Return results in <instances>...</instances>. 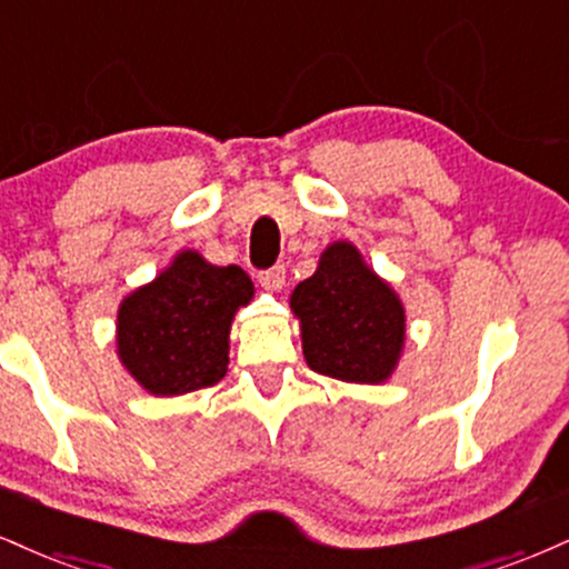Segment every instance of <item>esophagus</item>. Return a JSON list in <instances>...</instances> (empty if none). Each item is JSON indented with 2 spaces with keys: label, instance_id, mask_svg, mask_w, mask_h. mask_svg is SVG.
<instances>
[{
  "label": "esophagus",
  "instance_id": "34e87169",
  "mask_svg": "<svg viewBox=\"0 0 569 569\" xmlns=\"http://www.w3.org/2000/svg\"><path fill=\"white\" fill-rule=\"evenodd\" d=\"M259 283L264 286L267 291H280L286 283V267L283 264H272L270 270L259 272Z\"/></svg>",
  "mask_w": 569,
  "mask_h": 569
}]
</instances>
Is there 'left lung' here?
Instances as JSON below:
<instances>
[{"label": "left lung", "instance_id": "obj_1", "mask_svg": "<svg viewBox=\"0 0 569 569\" xmlns=\"http://www.w3.org/2000/svg\"><path fill=\"white\" fill-rule=\"evenodd\" d=\"M291 310L315 373L352 385H381L392 376L406 345V310L352 243L328 246L315 276L293 289Z\"/></svg>", "mask_w": 569, "mask_h": 569}]
</instances>
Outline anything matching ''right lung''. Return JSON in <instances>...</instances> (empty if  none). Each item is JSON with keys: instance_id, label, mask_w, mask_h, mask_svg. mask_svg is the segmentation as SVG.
Segmentation results:
<instances>
[{"instance_id": "right-lung-1", "label": "right lung", "mask_w": 569, "mask_h": 569, "mask_svg": "<svg viewBox=\"0 0 569 569\" xmlns=\"http://www.w3.org/2000/svg\"><path fill=\"white\" fill-rule=\"evenodd\" d=\"M254 283L238 264L217 267L180 251L167 270L119 307V360L142 389L174 397L211 387L228 373L230 326Z\"/></svg>"}]
</instances>
